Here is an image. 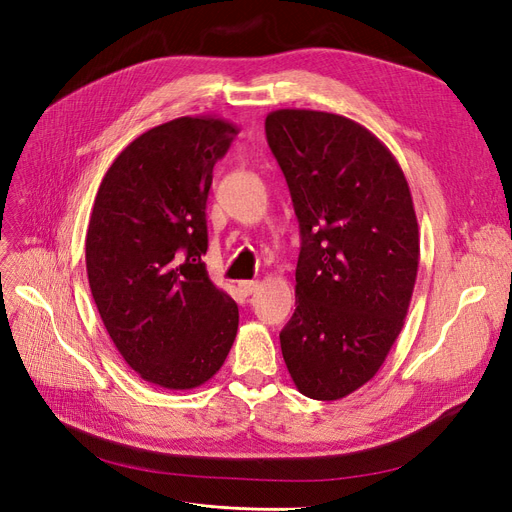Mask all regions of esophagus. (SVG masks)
Returning a JSON list of instances; mask_svg holds the SVG:
<instances>
[{
	"label": "esophagus",
	"mask_w": 512,
	"mask_h": 512,
	"mask_svg": "<svg viewBox=\"0 0 512 512\" xmlns=\"http://www.w3.org/2000/svg\"><path fill=\"white\" fill-rule=\"evenodd\" d=\"M238 287H240V291H242L244 295H253V293L259 289V282H257V280H242Z\"/></svg>",
	"instance_id": "1"
}]
</instances>
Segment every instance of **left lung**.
Wrapping results in <instances>:
<instances>
[{
    "label": "left lung",
    "mask_w": 512,
    "mask_h": 512,
    "mask_svg": "<svg viewBox=\"0 0 512 512\" xmlns=\"http://www.w3.org/2000/svg\"><path fill=\"white\" fill-rule=\"evenodd\" d=\"M266 137L301 234L282 356L301 394L337 401L371 380L403 329L420 263L411 192L390 149L337 113L272 111Z\"/></svg>",
    "instance_id": "8db88e82"
}]
</instances>
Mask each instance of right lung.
<instances>
[{"label":"right lung","instance_id":"add662e5","mask_svg":"<svg viewBox=\"0 0 512 512\" xmlns=\"http://www.w3.org/2000/svg\"><path fill=\"white\" fill-rule=\"evenodd\" d=\"M236 135L211 116L160 124L113 160L94 198L86 232L94 304L124 361L166 390L211 380L236 339V301L202 261L213 166Z\"/></svg>","mask_w":512,"mask_h":512}]
</instances>
